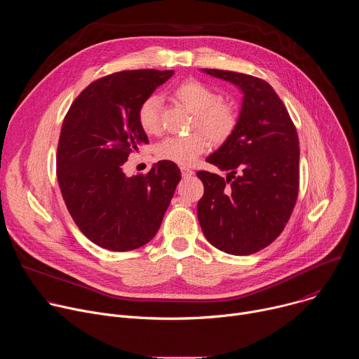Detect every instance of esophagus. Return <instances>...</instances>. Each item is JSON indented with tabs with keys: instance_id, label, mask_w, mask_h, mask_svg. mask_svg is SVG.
<instances>
[{
	"instance_id": "1",
	"label": "esophagus",
	"mask_w": 359,
	"mask_h": 359,
	"mask_svg": "<svg viewBox=\"0 0 359 359\" xmlns=\"http://www.w3.org/2000/svg\"><path fill=\"white\" fill-rule=\"evenodd\" d=\"M180 170H182V176H183L184 179L191 177V176L194 175V172H193L191 169H189V168H180Z\"/></svg>"
}]
</instances>
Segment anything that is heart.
Returning a JSON list of instances; mask_svg holds the SVG:
<instances>
[{"label":"heart","mask_w":359,"mask_h":359,"mask_svg":"<svg viewBox=\"0 0 359 359\" xmlns=\"http://www.w3.org/2000/svg\"><path fill=\"white\" fill-rule=\"evenodd\" d=\"M173 97L193 114L191 126L198 128L203 133L166 137L158 144L156 156L180 166H190L209 149L208 137L216 143L230 137L237 116L230 105L222 102L216 90L194 79L179 83L173 89ZM137 121L147 135L161 132V102L156 95H150L142 102L137 109Z\"/></svg>","instance_id":"heart-1"}]
</instances>
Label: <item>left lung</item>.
Returning <instances> with one entry per match:
<instances>
[{"label": "left lung", "mask_w": 359, "mask_h": 359, "mask_svg": "<svg viewBox=\"0 0 359 359\" xmlns=\"http://www.w3.org/2000/svg\"><path fill=\"white\" fill-rule=\"evenodd\" d=\"M201 71L236 85L243 100L233 133L206 159L227 170V177L197 172L204 184L198 223L216 248L248 255L271 244L292 213L299 182L298 135L266 81L231 71Z\"/></svg>", "instance_id": "1"}]
</instances>
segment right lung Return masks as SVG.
Instances as JSON below:
<instances>
[{
  "mask_svg": "<svg viewBox=\"0 0 359 359\" xmlns=\"http://www.w3.org/2000/svg\"><path fill=\"white\" fill-rule=\"evenodd\" d=\"M175 72L122 71L86 86L61 129L57 176L67 209L92 243L112 251L139 248L156 236L182 179L161 161L128 177L123 163L149 139L137 121L142 102Z\"/></svg>",
  "mask_w": 359,
  "mask_h": 359,
  "instance_id": "1",
  "label": "right lung"
}]
</instances>
